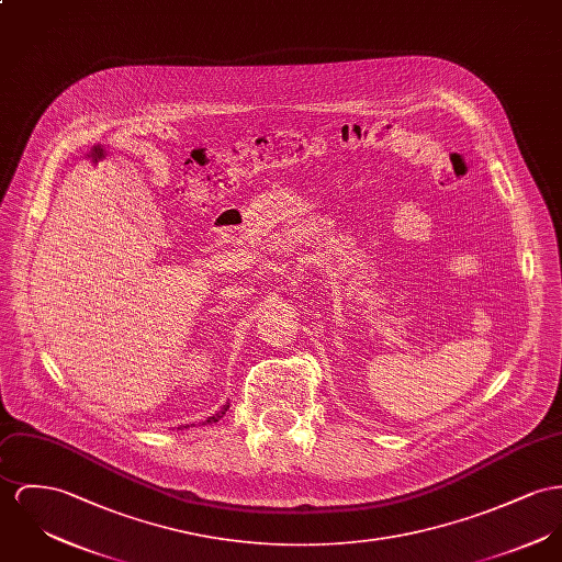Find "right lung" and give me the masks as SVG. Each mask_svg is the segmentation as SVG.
I'll use <instances>...</instances> for the list:
<instances>
[{"label":"right lung","mask_w":562,"mask_h":562,"mask_svg":"<svg viewBox=\"0 0 562 562\" xmlns=\"http://www.w3.org/2000/svg\"><path fill=\"white\" fill-rule=\"evenodd\" d=\"M226 411H228V402L217 411L214 417H207V422H205V424H216L217 419H222V417H224V413H226ZM183 428H186V426H183Z\"/></svg>","instance_id":"1"}]
</instances>
